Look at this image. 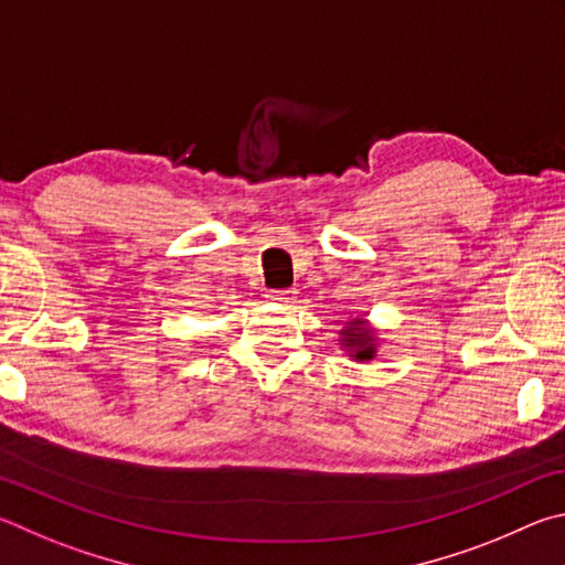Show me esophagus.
<instances>
[{"instance_id": "obj_1", "label": "esophagus", "mask_w": 565, "mask_h": 565, "mask_svg": "<svg viewBox=\"0 0 565 565\" xmlns=\"http://www.w3.org/2000/svg\"><path fill=\"white\" fill-rule=\"evenodd\" d=\"M265 298L275 305H292L298 300V290H270Z\"/></svg>"}]
</instances>
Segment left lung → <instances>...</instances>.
Returning a JSON list of instances; mask_svg holds the SVG:
<instances>
[{
  "mask_svg": "<svg viewBox=\"0 0 565 565\" xmlns=\"http://www.w3.org/2000/svg\"><path fill=\"white\" fill-rule=\"evenodd\" d=\"M340 348L354 362H372L377 358V350L382 344L380 330L364 318V315H354V318L344 320L340 328Z\"/></svg>",
  "mask_w": 565,
  "mask_h": 565,
  "instance_id": "left-lung-1",
  "label": "left lung"
}]
</instances>
